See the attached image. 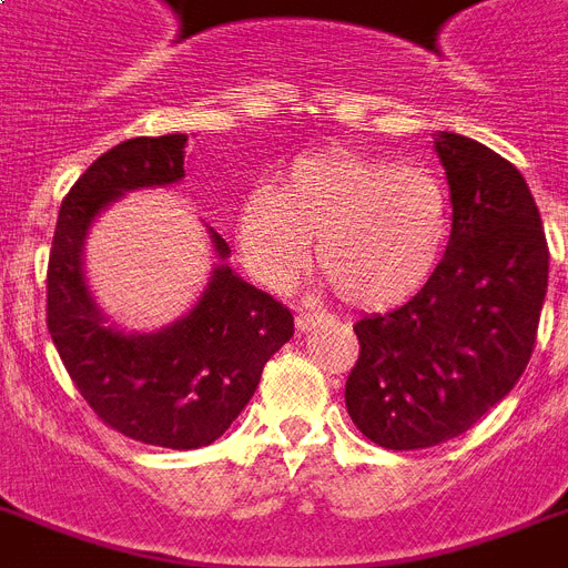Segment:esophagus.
<instances>
[{"label":"esophagus","instance_id":"esophagus-1","mask_svg":"<svg viewBox=\"0 0 568 568\" xmlns=\"http://www.w3.org/2000/svg\"><path fill=\"white\" fill-rule=\"evenodd\" d=\"M321 318H324V315H315V312H312V315H310V312H301V315L294 318V324H297V329H301V333H306V329L315 327Z\"/></svg>","mask_w":568,"mask_h":568}]
</instances>
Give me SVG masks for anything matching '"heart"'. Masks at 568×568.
I'll return each mask as SVG.
<instances>
[{
  "label": "heart",
  "instance_id": "b5f03b06",
  "mask_svg": "<svg viewBox=\"0 0 568 568\" xmlns=\"http://www.w3.org/2000/svg\"><path fill=\"white\" fill-rule=\"evenodd\" d=\"M454 203L442 176L383 155L329 150L294 159L280 191L253 189L235 212L250 274L285 288L312 256L338 297L388 310L424 292L448 253Z\"/></svg>",
  "mask_w": 568,
  "mask_h": 568
}]
</instances>
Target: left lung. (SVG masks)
Masks as SVG:
<instances>
[{"instance_id": "8db88e82", "label": "left lung", "mask_w": 568, "mask_h": 568, "mask_svg": "<svg viewBox=\"0 0 568 568\" xmlns=\"http://www.w3.org/2000/svg\"><path fill=\"white\" fill-rule=\"evenodd\" d=\"M454 203L448 253L424 292L356 321L347 413L388 450L466 433L525 374L548 288V244L528 182L457 132L436 135Z\"/></svg>"}]
</instances>
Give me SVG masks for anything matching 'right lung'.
<instances>
[{"mask_svg": "<svg viewBox=\"0 0 568 568\" xmlns=\"http://www.w3.org/2000/svg\"><path fill=\"white\" fill-rule=\"evenodd\" d=\"M189 135L129 138L102 153L61 203L47 271V327L93 413L129 439L212 445L247 406L262 368L294 336L292 312L217 265L194 310L159 333L111 327L84 283L82 250L105 205L185 176ZM217 258L230 244L209 230Z\"/></svg>", "mask_w": 568, "mask_h": 568, "instance_id": "right-lung-1", "label": "right lung"}]
</instances>
